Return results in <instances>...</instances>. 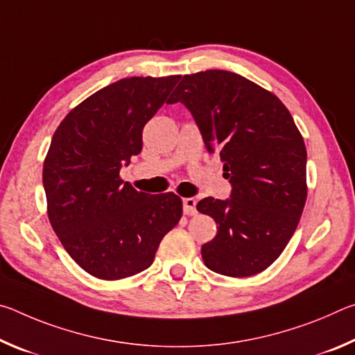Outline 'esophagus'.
Segmentation results:
<instances>
[{"mask_svg": "<svg viewBox=\"0 0 355 355\" xmlns=\"http://www.w3.org/2000/svg\"><path fill=\"white\" fill-rule=\"evenodd\" d=\"M196 203V199H192V197H186V199H183V213L188 216H194L197 213Z\"/></svg>", "mask_w": 355, "mask_h": 355, "instance_id": "obj_1", "label": "esophagus"}]
</instances>
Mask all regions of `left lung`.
<instances>
[{
	"instance_id": "1",
	"label": "left lung",
	"mask_w": 355,
	"mask_h": 355,
	"mask_svg": "<svg viewBox=\"0 0 355 355\" xmlns=\"http://www.w3.org/2000/svg\"><path fill=\"white\" fill-rule=\"evenodd\" d=\"M194 117L208 153L220 155L230 199L197 203L218 235L202 245L203 263L228 277L271 266L286 248L307 199V150L285 105L266 89L227 70L184 75L169 105Z\"/></svg>"
}]
</instances>
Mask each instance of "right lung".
Masks as SVG:
<instances>
[{
	"instance_id": "add662e5",
	"label": "right lung",
	"mask_w": 355,
	"mask_h": 355,
	"mask_svg": "<svg viewBox=\"0 0 355 355\" xmlns=\"http://www.w3.org/2000/svg\"><path fill=\"white\" fill-rule=\"evenodd\" d=\"M180 76L123 78L71 110L44 163L48 218L64 249L103 280L147 269L182 218L178 196L137 192L119 173L142 150V130Z\"/></svg>"
}]
</instances>
